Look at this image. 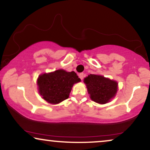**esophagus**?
<instances>
[{
    "mask_svg": "<svg viewBox=\"0 0 150 150\" xmlns=\"http://www.w3.org/2000/svg\"><path fill=\"white\" fill-rule=\"evenodd\" d=\"M84 73H81L79 74V77L81 79V80H83V79H84Z\"/></svg>",
    "mask_w": 150,
    "mask_h": 150,
    "instance_id": "obj_1",
    "label": "esophagus"
}]
</instances>
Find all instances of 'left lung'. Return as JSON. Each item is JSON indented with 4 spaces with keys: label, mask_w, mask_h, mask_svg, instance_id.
<instances>
[{
    "label": "left lung",
    "mask_w": 150,
    "mask_h": 150,
    "mask_svg": "<svg viewBox=\"0 0 150 150\" xmlns=\"http://www.w3.org/2000/svg\"><path fill=\"white\" fill-rule=\"evenodd\" d=\"M87 91L93 101L106 104L115 97L117 91V83L99 75L90 74L84 78Z\"/></svg>",
    "instance_id": "left-lung-1"
}]
</instances>
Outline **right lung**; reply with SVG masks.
<instances>
[{"label": "right lung", "instance_id": "obj_1", "mask_svg": "<svg viewBox=\"0 0 150 150\" xmlns=\"http://www.w3.org/2000/svg\"><path fill=\"white\" fill-rule=\"evenodd\" d=\"M80 81L74 71L66 72L60 69L39 75L37 85L43 99L55 105L69 98L73 84Z\"/></svg>", "mask_w": 150, "mask_h": 150}]
</instances>
